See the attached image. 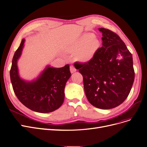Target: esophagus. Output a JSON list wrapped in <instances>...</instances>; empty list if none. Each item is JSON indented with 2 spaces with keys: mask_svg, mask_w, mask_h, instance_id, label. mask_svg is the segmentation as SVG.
I'll return each mask as SVG.
<instances>
[{
  "mask_svg": "<svg viewBox=\"0 0 147 147\" xmlns=\"http://www.w3.org/2000/svg\"><path fill=\"white\" fill-rule=\"evenodd\" d=\"M69 68H70V71H71V73H73L76 71V69L75 68V67L73 65H70Z\"/></svg>",
  "mask_w": 147,
  "mask_h": 147,
  "instance_id": "1",
  "label": "esophagus"
}]
</instances>
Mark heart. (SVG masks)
Masks as SVG:
<instances>
[{
  "mask_svg": "<svg viewBox=\"0 0 147 147\" xmlns=\"http://www.w3.org/2000/svg\"><path fill=\"white\" fill-rule=\"evenodd\" d=\"M98 41L92 34H87L80 39L70 42L68 49L71 52H76L77 58L82 61L90 59L98 47Z\"/></svg>",
  "mask_w": 147,
  "mask_h": 147,
  "instance_id": "b5f03b06",
  "label": "heart"
}]
</instances>
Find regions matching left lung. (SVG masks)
I'll use <instances>...</instances> for the list:
<instances>
[{"label":"left lung","instance_id":"1","mask_svg":"<svg viewBox=\"0 0 147 147\" xmlns=\"http://www.w3.org/2000/svg\"><path fill=\"white\" fill-rule=\"evenodd\" d=\"M102 47L92 58L74 67L83 76L86 98L101 109H112L123 103L131 89L135 71L131 53L121 38L112 30L100 28Z\"/></svg>","mask_w":147,"mask_h":147}]
</instances>
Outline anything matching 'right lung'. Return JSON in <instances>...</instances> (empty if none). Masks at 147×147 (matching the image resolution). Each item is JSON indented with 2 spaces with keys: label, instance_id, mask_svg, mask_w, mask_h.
<instances>
[{
  "label": "right lung",
  "instance_id": "add662e5",
  "mask_svg": "<svg viewBox=\"0 0 147 147\" xmlns=\"http://www.w3.org/2000/svg\"><path fill=\"white\" fill-rule=\"evenodd\" d=\"M23 39L12 58L10 78L14 92L21 103L40 113L52 112L62 105L66 82L71 76L68 64L62 68L47 67L36 80L25 82L18 76L17 62L22 54Z\"/></svg>",
  "mask_w": 147,
  "mask_h": 147
}]
</instances>
